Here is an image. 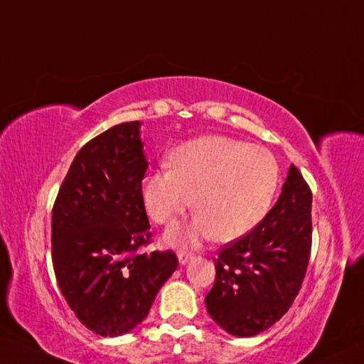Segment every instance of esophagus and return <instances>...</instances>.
Here are the masks:
<instances>
[{
    "label": "esophagus",
    "mask_w": 364,
    "mask_h": 364,
    "mask_svg": "<svg viewBox=\"0 0 364 364\" xmlns=\"http://www.w3.org/2000/svg\"><path fill=\"white\" fill-rule=\"evenodd\" d=\"M178 264L181 265H186L188 260H192L193 259V254H190V252H187V251H178Z\"/></svg>",
    "instance_id": "esophagus-1"
}]
</instances>
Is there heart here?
Returning a JSON list of instances; mask_svg holds the SVG:
<instances>
[{
	"mask_svg": "<svg viewBox=\"0 0 364 364\" xmlns=\"http://www.w3.org/2000/svg\"><path fill=\"white\" fill-rule=\"evenodd\" d=\"M171 169L153 171L142 186L144 201L156 224L171 228L192 208L198 211L172 241L237 240L269 213L279 183L275 156L264 146L225 136L183 142L169 155Z\"/></svg>",
	"mask_w": 364,
	"mask_h": 364,
	"instance_id": "1",
	"label": "heart"
}]
</instances>
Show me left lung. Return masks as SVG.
Listing matches in <instances>:
<instances>
[{
	"label": "left lung",
	"instance_id": "8db88e82",
	"mask_svg": "<svg viewBox=\"0 0 364 364\" xmlns=\"http://www.w3.org/2000/svg\"><path fill=\"white\" fill-rule=\"evenodd\" d=\"M311 250V190L289 166L282 195L262 222L214 259L206 309L227 333L257 336L273 326L301 291Z\"/></svg>",
	"mask_w": 364,
	"mask_h": 364
}]
</instances>
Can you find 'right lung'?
<instances>
[{"label": "right lung", "mask_w": 364, "mask_h": 364, "mask_svg": "<svg viewBox=\"0 0 364 364\" xmlns=\"http://www.w3.org/2000/svg\"><path fill=\"white\" fill-rule=\"evenodd\" d=\"M140 123H121L76 153L53 208V267L68 307L99 336L129 333L177 269L151 241L142 181L149 163Z\"/></svg>", "instance_id": "obj_1"}]
</instances>
